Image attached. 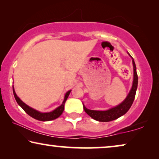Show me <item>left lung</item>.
<instances>
[{
  "mask_svg": "<svg viewBox=\"0 0 159 159\" xmlns=\"http://www.w3.org/2000/svg\"><path fill=\"white\" fill-rule=\"evenodd\" d=\"M130 56V55H129ZM132 57V56H131ZM132 58V64H133V69H134V77L133 82H132V86L131 90H130L129 94L127 95L125 101L121 103L119 105L115 106V107L110 108L107 111H95L90 110L87 108L83 104V108L84 111L95 120L98 121H111L115 119L119 118V117L125 114L132 105L134 97H135L136 90L138 88V77L136 71L135 63L134 61L133 58Z\"/></svg>",
  "mask_w": 159,
  "mask_h": 159,
  "instance_id": "8db88e82",
  "label": "left lung"
}]
</instances>
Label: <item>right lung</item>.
Masks as SVG:
<instances>
[{"label": "right lung", "mask_w": 159, "mask_h": 159, "mask_svg": "<svg viewBox=\"0 0 159 159\" xmlns=\"http://www.w3.org/2000/svg\"><path fill=\"white\" fill-rule=\"evenodd\" d=\"M70 92L71 90H69L68 92H66V94H65L64 99L62 104L60 106H58V108H56L55 110H53V111H51V112L42 113V112L38 111H37L35 109H34V108L30 107L29 106H27V104L24 103V102L21 101L18 96H17L16 93H15L14 87H13V93H14V98L15 99H16L17 103H18L19 105L23 108V110L25 111L27 113L29 116L32 117V118L37 119V120L43 121L53 120V119H56V118L59 117L62 114V113L64 110L65 102H66V101L67 100V98H68Z\"/></svg>", "instance_id": "right-lung-1"}]
</instances>
